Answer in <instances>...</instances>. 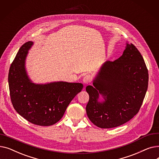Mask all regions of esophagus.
Here are the masks:
<instances>
[{
  "label": "esophagus",
  "instance_id": "1",
  "mask_svg": "<svg viewBox=\"0 0 159 159\" xmlns=\"http://www.w3.org/2000/svg\"><path fill=\"white\" fill-rule=\"evenodd\" d=\"M82 81H83V83L85 84H89V83H90V82H91L90 75H86V76L83 78Z\"/></svg>",
  "mask_w": 159,
  "mask_h": 159
}]
</instances>
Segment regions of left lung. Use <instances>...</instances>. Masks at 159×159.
Listing matches in <instances>:
<instances>
[{"label":"left lung","mask_w":159,"mask_h":159,"mask_svg":"<svg viewBox=\"0 0 159 159\" xmlns=\"http://www.w3.org/2000/svg\"><path fill=\"white\" fill-rule=\"evenodd\" d=\"M148 79L143 56L132 43L127 44L118 59L104 63L93 81L94 87L86 88L89 120L101 128L117 127L130 120L143 104ZM99 93L105 96L104 102H98Z\"/></svg>","instance_id":"left-lung-1"}]
</instances>
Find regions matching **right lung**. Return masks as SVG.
Masks as SVG:
<instances>
[{"label": "right lung", "mask_w": 159, "mask_h": 159, "mask_svg": "<svg viewBox=\"0 0 159 159\" xmlns=\"http://www.w3.org/2000/svg\"><path fill=\"white\" fill-rule=\"evenodd\" d=\"M32 44L31 41L24 44L11 64L8 73L11 101L16 111L30 122L51 126L61 119L83 85L65 82L44 85L31 82L25 71L24 61Z\"/></svg>", "instance_id": "1"}]
</instances>
